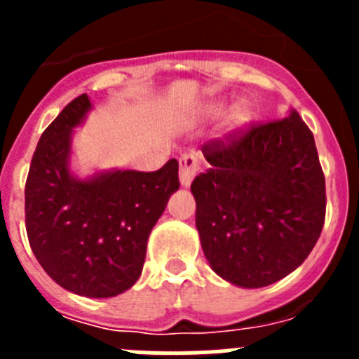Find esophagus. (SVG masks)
<instances>
[{
    "instance_id": "34e87169",
    "label": "esophagus",
    "mask_w": 359,
    "mask_h": 359,
    "mask_svg": "<svg viewBox=\"0 0 359 359\" xmlns=\"http://www.w3.org/2000/svg\"><path fill=\"white\" fill-rule=\"evenodd\" d=\"M199 170V158L196 154H183L180 158V182L182 187H189Z\"/></svg>"
}]
</instances>
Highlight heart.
Returning a JSON list of instances; mask_svg holds the SVG:
<instances>
[{
	"mask_svg": "<svg viewBox=\"0 0 359 359\" xmlns=\"http://www.w3.org/2000/svg\"><path fill=\"white\" fill-rule=\"evenodd\" d=\"M224 107H226V104H224L223 100H215V102L208 104V106L205 107V115L217 116L223 113ZM250 122H252V109H250L246 104H237V106H233L228 111L226 118H224V129H226L228 133H239L243 131Z\"/></svg>",
	"mask_w": 359,
	"mask_h": 359,
	"instance_id": "1",
	"label": "heart"
}]
</instances>
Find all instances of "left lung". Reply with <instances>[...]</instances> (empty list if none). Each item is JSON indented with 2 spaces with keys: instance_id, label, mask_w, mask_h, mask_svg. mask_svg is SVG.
<instances>
[{
  "instance_id": "1",
  "label": "left lung",
  "mask_w": 359,
  "mask_h": 359,
  "mask_svg": "<svg viewBox=\"0 0 359 359\" xmlns=\"http://www.w3.org/2000/svg\"><path fill=\"white\" fill-rule=\"evenodd\" d=\"M210 163L190 190L196 228L215 273L255 290L307 259L325 219V177L297 111L201 147Z\"/></svg>"
}]
</instances>
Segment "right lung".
Segmentation results:
<instances>
[{
	"label": "right lung",
	"mask_w": 359,
	"mask_h": 359,
	"mask_svg": "<svg viewBox=\"0 0 359 359\" xmlns=\"http://www.w3.org/2000/svg\"><path fill=\"white\" fill-rule=\"evenodd\" d=\"M93 109L88 95L68 104L41 136L25 187L30 248L65 290L109 298L140 278L151 230L180 189L177 161L154 172H72L75 128Z\"/></svg>",
	"instance_id": "1"
}]
</instances>
